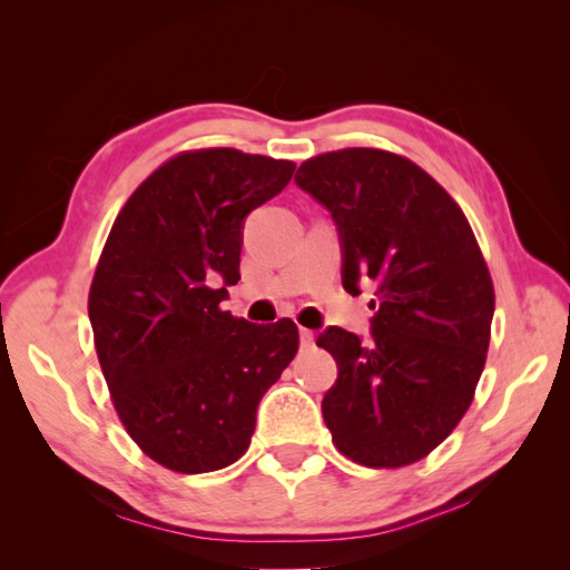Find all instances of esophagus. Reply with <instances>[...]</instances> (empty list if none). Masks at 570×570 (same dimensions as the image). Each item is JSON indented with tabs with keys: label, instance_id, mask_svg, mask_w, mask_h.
I'll return each instance as SVG.
<instances>
[{
	"label": "esophagus",
	"instance_id": "obj_1",
	"mask_svg": "<svg viewBox=\"0 0 570 570\" xmlns=\"http://www.w3.org/2000/svg\"><path fill=\"white\" fill-rule=\"evenodd\" d=\"M313 341H316V333L308 328H301V347H313Z\"/></svg>",
	"mask_w": 570,
	"mask_h": 570
}]
</instances>
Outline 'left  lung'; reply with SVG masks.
<instances>
[{
    "mask_svg": "<svg viewBox=\"0 0 570 570\" xmlns=\"http://www.w3.org/2000/svg\"><path fill=\"white\" fill-rule=\"evenodd\" d=\"M296 184L331 210L343 286H374L372 341L328 328L337 362L323 419L337 451L404 468L441 445L468 411L488 360L494 286L460 205L421 166L384 149H341L298 166Z\"/></svg>",
    "mask_w": 570,
    "mask_h": 570,
    "instance_id": "1",
    "label": "left lung"
}]
</instances>
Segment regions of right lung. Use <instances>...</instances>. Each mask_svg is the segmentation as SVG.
Segmentation results:
<instances>
[{
    "label": "right lung",
    "instance_id": "right-lung-1",
    "mask_svg": "<svg viewBox=\"0 0 570 570\" xmlns=\"http://www.w3.org/2000/svg\"><path fill=\"white\" fill-rule=\"evenodd\" d=\"M294 161L227 147L171 156L131 193L95 269L88 313L119 421L186 475L233 465L257 406L298 353V328L220 308L242 223L286 188Z\"/></svg>",
    "mask_w": 570,
    "mask_h": 570
}]
</instances>
